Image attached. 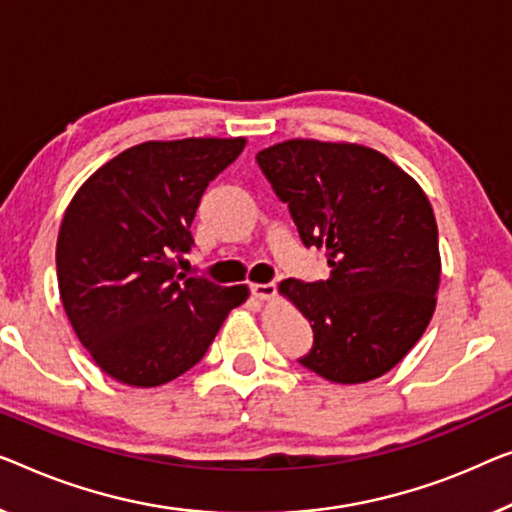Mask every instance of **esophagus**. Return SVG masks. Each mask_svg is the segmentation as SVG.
<instances>
[{"mask_svg": "<svg viewBox=\"0 0 512 512\" xmlns=\"http://www.w3.org/2000/svg\"><path fill=\"white\" fill-rule=\"evenodd\" d=\"M250 292H253L257 301H271L276 296V285L273 282H253Z\"/></svg>", "mask_w": 512, "mask_h": 512, "instance_id": "1", "label": "esophagus"}]
</instances>
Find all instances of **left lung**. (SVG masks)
Segmentation results:
<instances>
[{
	"instance_id": "8db88e82",
	"label": "left lung",
	"mask_w": 512,
	"mask_h": 512,
	"mask_svg": "<svg viewBox=\"0 0 512 512\" xmlns=\"http://www.w3.org/2000/svg\"><path fill=\"white\" fill-rule=\"evenodd\" d=\"M257 165L303 246L324 248L331 266L326 280L278 287L315 333L299 363L335 384L386 375L421 340L437 305L439 232L423 188L352 142L287 140L259 151Z\"/></svg>"
}]
</instances>
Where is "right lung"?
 Here are the masks:
<instances>
[{"label":"right lung","instance_id":"right-lung-1","mask_svg":"<svg viewBox=\"0 0 512 512\" xmlns=\"http://www.w3.org/2000/svg\"><path fill=\"white\" fill-rule=\"evenodd\" d=\"M246 147L243 137L142 142L82 183L57 239L61 305L98 368L128 386H160L207 354L246 285L177 273L193 246L209 181Z\"/></svg>","mask_w":512,"mask_h":512}]
</instances>
